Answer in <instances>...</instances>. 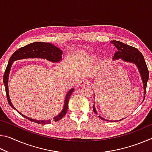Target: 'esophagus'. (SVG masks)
Returning <instances> with one entry per match:
<instances>
[{"label": "esophagus", "instance_id": "obj_1", "mask_svg": "<svg viewBox=\"0 0 152 152\" xmlns=\"http://www.w3.org/2000/svg\"><path fill=\"white\" fill-rule=\"evenodd\" d=\"M90 82H91L88 80L83 79V80H80L78 82V86H82L86 85V84H89Z\"/></svg>", "mask_w": 152, "mask_h": 152}]
</instances>
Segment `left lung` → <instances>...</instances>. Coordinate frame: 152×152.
<instances>
[{"instance_id": "1", "label": "left lung", "mask_w": 152, "mask_h": 152, "mask_svg": "<svg viewBox=\"0 0 152 152\" xmlns=\"http://www.w3.org/2000/svg\"><path fill=\"white\" fill-rule=\"evenodd\" d=\"M111 43H113V44H114L115 48L117 49V51L115 53L114 56H113V60H117V59L121 58L122 60L134 63L135 65L137 66L139 71H140V73L141 76V78H142L144 88V95H145V96H144V99H145L146 93V87H147V82L149 78V71L142 53H141L137 48L127 44H125V43L113 40L111 41ZM93 109L94 113L97 114V112L96 111V109H95L94 105H93V109ZM99 117L102 120L108 121L104 119V118L101 117V116H99ZM115 121L116 122L117 121H111V122Z\"/></svg>"}]
</instances>
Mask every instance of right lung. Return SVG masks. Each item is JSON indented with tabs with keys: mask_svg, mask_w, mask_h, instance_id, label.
Returning <instances> with one entry per match:
<instances>
[{
	"mask_svg": "<svg viewBox=\"0 0 152 152\" xmlns=\"http://www.w3.org/2000/svg\"><path fill=\"white\" fill-rule=\"evenodd\" d=\"M61 55H62V51L58 48L56 47L52 44L50 43H45V42H34L31 43L30 44H28L27 45L24 46L19 48V50L15 51L13 53V54L11 56L10 58L8 65L5 70L4 76H3V82L5 87V91H6V94L7 101L12 109L16 110L17 111L20 113L23 117L26 118L27 119L33 122H35L38 124H50L51 123V121L47 120V121H38V120H34L31 119V118L27 117L25 116L21 113H19L18 110L15 109L13 107V105L11 103V100H10L9 95V89H8V79H9V74L10 72V70H11L12 64L15 60H20V59H26V58H42V59H46L48 61H51L52 62H57V61H60L61 60ZM74 88L71 89L70 91L68 92L66 95V99H65V104H64V109L60 114L58 116L53 118L55 122L58 121L60 120L61 119L65 116L67 111H68V102L69 99H70L71 94H72L74 92Z\"/></svg>",
	"mask_w": 152,
	"mask_h": 152,
	"instance_id": "1",
	"label": "right lung"
}]
</instances>
